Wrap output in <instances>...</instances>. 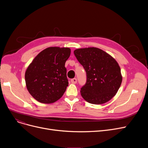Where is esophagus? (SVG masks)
Listing matches in <instances>:
<instances>
[{
  "label": "esophagus",
  "instance_id": "34e87169",
  "mask_svg": "<svg viewBox=\"0 0 148 148\" xmlns=\"http://www.w3.org/2000/svg\"><path fill=\"white\" fill-rule=\"evenodd\" d=\"M71 82L73 84H75V83H77V79H76V78H74V79H71Z\"/></svg>",
  "mask_w": 148,
  "mask_h": 148
}]
</instances>
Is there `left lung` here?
<instances>
[{
  "label": "left lung",
  "mask_w": 148,
  "mask_h": 148,
  "mask_svg": "<svg viewBox=\"0 0 148 148\" xmlns=\"http://www.w3.org/2000/svg\"><path fill=\"white\" fill-rule=\"evenodd\" d=\"M74 55L86 73V82L81 88L82 97L89 103L101 104L118 91L122 80L118 62L96 47L76 49Z\"/></svg>",
  "instance_id": "left-lung-1"
}]
</instances>
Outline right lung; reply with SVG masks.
I'll use <instances>...</instances> for the list:
<instances>
[{
  "instance_id": "right-lung-1",
  "label": "right lung",
  "mask_w": 148,
  "mask_h": 148,
  "mask_svg": "<svg viewBox=\"0 0 148 148\" xmlns=\"http://www.w3.org/2000/svg\"><path fill=\"white\" fill-rule=\"evenodd\" d=\"M69 48L51 47L35 58L25 73L27 89L38 101L50 104L60 99L68 86L65 62Z\"/></svg>"
}]
</instances>
